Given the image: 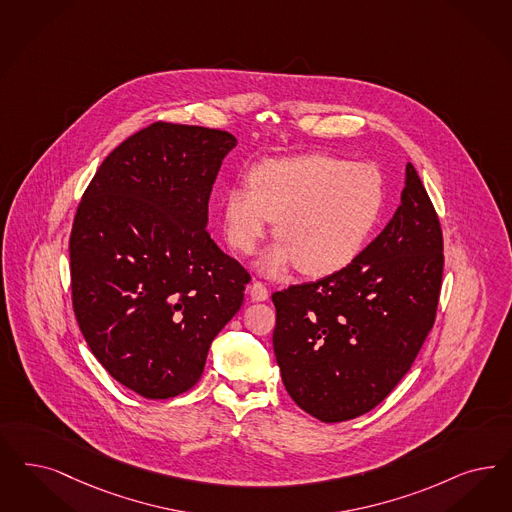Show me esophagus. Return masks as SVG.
Returning a JSON list of instances; mask_svg holds the SVG:
<instances>
[{
  "label": "esophagus",
  "mask_w": 512,
  "mask_h": 512,
  "mask_svg": "<svg viewBox=\"0 0 512 512\" xmlns=\"http://www.w3.org/2000/svg\"><path fill=\"white\" fill-rule=\"evenodd\" d=\"M249 295H251V299L255 300V302H265V300H268V297H270V293H268L265 283L261 282L251 283V287H249Z\"/></svg>",
  "instance_id": "esophagus-1"
}]
</instances>
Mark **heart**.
<instances>
[{"instance_id": "heart-1", "label": "heart", "mask_w": 512, "mask_h": 512, "mask_svg": "<svg viewBox=\"0 0 512 512\" xmlns=\"http://www.w3.org/2000/svg\"><path fill=\"white\" fill-rule=\"evenodd\" d=\"M247 181L249 187H230L223 196L225 234L230 246L249 255L276 219L280 240L257 263L266 276L297 265L321 278L350 265L384 202L374 166L325 153L259 162Z\"/></svg>"}]
</instances>
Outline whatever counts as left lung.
I'll return each instance as SVG.
<instances>
[{
    "label": "left lung",
    "instance_id": "obj_1",
    "mask_svg": "<svg viewBox=\"0 0 512 512\" xmlns=\"http://www.w3.org/2000/svg\"><path fill=\"white\" fill-rule=\"evenodd\" d=\"M442 265L441 223L408 162L397 212L350 265L272 295V344L291 399L325 423L380 405L435 323Z\"/></svg>",
    "mask_w": 512,
    "mask_h": 512
}]
</instances>
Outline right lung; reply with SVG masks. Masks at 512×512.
Returning <instances> with one entry per match:
<instances>
[{
    "label": "right lung",
    "mask_w": 512,
    "mask_h": 512,
    "mask_svg": "<svg viewBox=\"0 0 512 512\" xmlns=\"http://www.w3.org/2000/svg\"><path fill=\"white\" fill-rule=\"evenodd\" d=\"M236 143L223 130L153 123L107 155L75 213V318L102 367L141 397L193 388L244 302L246 268L206 230Z\"/></svg>",
    "instance_id": "obj_1"
}]
</instances>
